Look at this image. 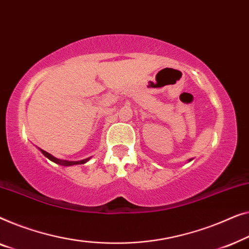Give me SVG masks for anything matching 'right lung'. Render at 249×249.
I'll use <instances>...</instances> for the list:
<instances>
[{
  "mask_svg": "<svg viewBox=\"0 0 249 249\" xmlns=\"http://www.w3.org/2000/svg\"><path fill=\"white\" fill-rule=\"evenodd\" d=\"M41 152H43L44 155L46 156V157H48V158H51L52 160H54L55 162H57V163H61V164H66V166H72V164H79V163H83V162H86L87 160H88V159L78 160V161H72V160H64V159H58V158H56V157H54L53 155H51L50 152L45 151V150H41Z\"/></svg>",
  "mask_w": 249,
  "mask_h": 249,
  "instance_id": "add662e5",
  "label": "right lung"
}]
</instances>
